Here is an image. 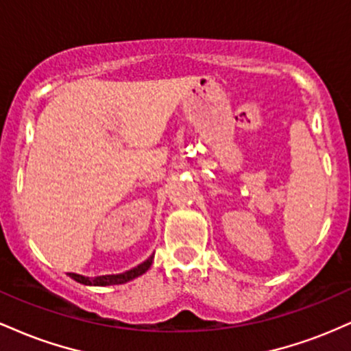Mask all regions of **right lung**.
<instances>
[{"label":"right lung","mask_w":351,"mask_h":351,"mask_svg":"<svg viewBox=\"0 0 351 351\" xmlns=\"http://www.w3.org/2000/svg\"><path fill=\"white\" fill-rule=\"evenodd\" d=\"M153 263V256L148 257L147 261H145L143 264L136 265L135 269H132V271H127L123 274H119V276H100V277H94V279H88V277H84V276H79V274H72V272H67V276L71 277V279H74L75 282H79V284H84V285H100V287H104V285H115V284H125V282L135 279V277L142 276L150 269V265Z\"/></svg>","instance_id":"obj_1"}]
</instances>
